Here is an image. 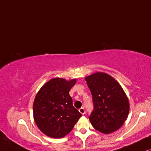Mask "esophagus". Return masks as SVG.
I'll return each mask as SVG.
<instances>
[{"mask_svg":"<svg viewBox=\"0 0 151 151\" xmlns=\"http://www.w3.org/2000/svg\"><path fill=\"white\" fill-rule=\"evenodd\" d=\"M79 111L81 112L82 114H84L86 113V110H85V108H81L79 110Z\"/></svg>","mask_w":151,"mask_h":151,"instance_id":"obj_1","label":"esophagus"}]
</instances>
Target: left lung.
Here are the masks:
<instances>
[{"label":"left lung","mask_w":151,"mask_h":151,"mask_svg":"<svg viewBox=\"0 0 151 151\" xmlns=\"http://www.w3.org/2000/svg\"><path fill=\"white\" fill-rule=\"evenodd\" d=\"M92 96L94 109L89 116L96 130L104 134L116 131L129 112V102L120 84L109 74L96 72L86 77Z\"/></svg>","instance_id":"obj_1"}]
</instances>
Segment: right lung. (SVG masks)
<instances>
[{
	"label": "right lung",
	"mask_w": 151,
	"mask_h": 151,
	"mask_svg": "<svg viewBox=\"0 0 151 151\" xmlns=\"http://www.w3.org/2000/svg\"><path fill=\"white\" fill-rule=\"evenodd\" d=\"M76 79L54 78L42 86L33 104L34 119L42 132L61 138L72 130L82 116L72 104L69 92Z\"/></svg>",
	"instance_id": "obj_1"
}]
</instances>
